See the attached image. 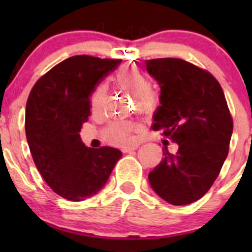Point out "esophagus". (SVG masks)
I'll use <instances>...</instances> for the list:
<instances>
[{
	"instance_id": "1",
	"label": "esophagus",
	"mask_w": 252,
	"mask_h": 252,
	"mask_svg": "<svg viewBox=\"0 0 252 252\" xmlns=\"http://www.w3.org/2000/svg\"><path fill=\"white\" fill-rule=\"evenodd\" d=\"M139 147V145L138 144H135V145H131V146H126V147H124L123 149V151L124 152H130V151H133V150H136Z\"/></svg>"
}]
</instances>
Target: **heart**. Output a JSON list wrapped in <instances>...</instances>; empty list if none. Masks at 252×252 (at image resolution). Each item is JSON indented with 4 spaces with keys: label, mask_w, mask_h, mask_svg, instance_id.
Segmentation results:
<instances>
[{
    "label": "heart",
    "mask_w": 252,
    "mask_h": 252,
    "mask_svg": "<svg viewBox=\"0 0 252 252\" xmlns=\"http://www.w3.org/2000/svg\"><path fill=\"white\" fill-rule=\"evenodd\" d=\"M117 88L126 90L134 95V102L140 111L150 110L156 102V96L150 89V79L146 74L136 68H123L113 78ZM105 85H98L91 95V111L97 113L105 102ZM138 129V124L128 121H113L105 128V133L116 144H130L134 140V131Z\"/></svg>",
    "instance_id": "b5f03b06"
}]
</instances>
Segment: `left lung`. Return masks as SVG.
<instances>
[{"mask_svg": "<svg viewBox=\"0 0 252 252\" xmlns=\"http://www.w3.org/2000/svg\"><path fill=\"white\" fill-rule=\"evenodd\" d=\"M145 63L161 88L152 129L179 146L175 155L163 147L164 158L150 172L149 182L164 201L191 204L210 190L227 158L232 114L222 86L208 70L180 58Z\"/></svg>", "mask_w": 252, "mask_h": 252, "instance_id": "obj_1", "label": "left lung"}]
</instances>
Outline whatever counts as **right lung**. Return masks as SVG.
Returning a JSON list of instances; mask_svg holds the SVG:
<instances>
[{
  "label": "right lung",
  "mask_w": 252,
  "mask_h": 252,
  "mask_svg": "<svg viewBox=\"0 0 252 252\" xmlns=\"http://www.w3.org/2000/svg\"><path fill=\"white\" fill-rule=\"evenodd\" d=\"M119 63L73 56L42 75L28 97L25 134L35 166L48 187L70 201L95 195L122 157L114 147H86L79 134L91 114V93Z\"/></svg>",
  "instance_id": "right-lung-1"
}]
</instances>
